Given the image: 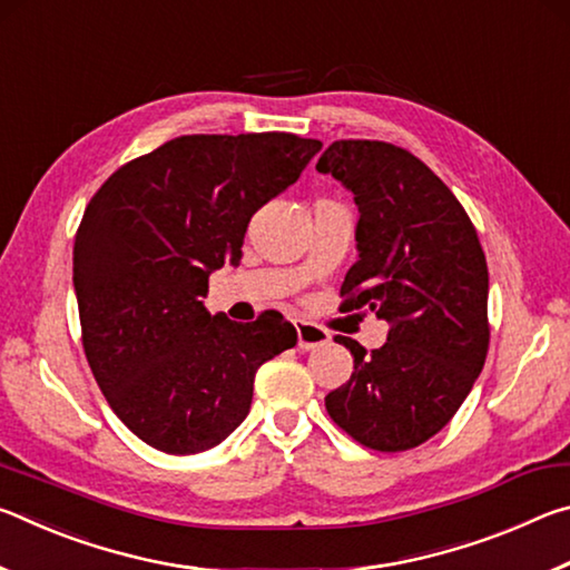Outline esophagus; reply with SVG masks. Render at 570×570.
Here are the masks:
<instances>
[{"label":"esophagus","instance_id":"obj_1","mask_svg":"<svg viewBox=\"0 0 570 570\" xmlns=\"http://www.w3.org/2000/svg\"><path fill=\"white\" fill-rule=\"evenodd\" d=\"M294 326H296V340H298V350H304V352H308V350H316V346H324V344H330V332L326 330H322V326H316V324H312V322H304V320H298V322H294Z\"/></svg>","mask_w":570,"mask_h":570}]
</instances>
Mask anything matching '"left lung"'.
I'll list each match as a JSON object with an SVG mask.
<instances>
[{"instance_id":"1","label":"left lung","mask_w":570,"mask_h":570,"mask_svg":"<svg viewBox=\"0 0 570 570\" xmlns=\"http://www.w3.org/2000/svg\"><path fill=\"white\" fill-rule=\"evenodd\" d=\"M316 170L354 193L356 264L344 308L390 324L366 354L336 336L354 372L326 394V412L362 445L400 452L445 428L488 354V264L465 208L420 158L392 142L336 140Z\"/></svg>"}]
</instances>
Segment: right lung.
Wrapping results in <instances>:
<instances>
[{
  "instance_id": "1",
  "label": "right lung",
  "mask_w": 570,
  "mask_h": 570,
  "mask_svg": "<svg viewBox=\"0 0 570 570\" xmlns=\"http://www.w3.org/2000/svg\"><path fill=\"white\" fill-rule=\"evenodd\" d=\"M320 140L292 132L180 135L115 170L77 228L82 346L112 412L150 448L196 455L246 420L264 362L296 344L278 312L210 316L208 276L238 266L250 216Z\"/></svg>"
}]
</instances>
